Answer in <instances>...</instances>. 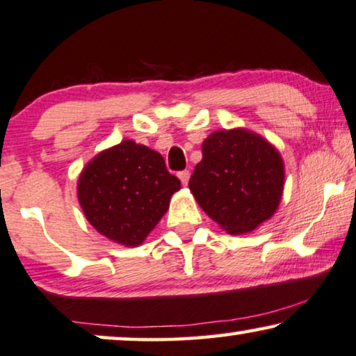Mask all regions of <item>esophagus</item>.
<instances>
[{
	"label": "esophagus",
	"mask_w": 356,
	"mask_h": 356,
	"mask_svg": "<svg viewBox=\"0 0 356 356\" xmlns=\"http://www.w3.org/2000/svg\"><path fill=\"white\" fill-rule=\"evenodd\" d=\"M179 179H181V182L184 184V186H187L188 179H191V172H188L187 169L186 170H181V172H179Z\"/></svg>",
	"instance_id": "obj_1"
}]
</instances>
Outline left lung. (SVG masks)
I'll list each match as a JSON object with an SVG mask.
<instances>
[{
	"label": "left lung",
	"mask_w": 356,
	"mask_h": 356,
	"mask_svg": "<svg viewBox=\"0 0 356 356\" xmlns=\"http://www.w3.org/2000/svg\"><path fill=\"white\" fill-rule=\"evenodd\" d=\"M202 153L188 187L211 220L238 234L273 215L285 170L280 153L268 141L248 130H222L203 141Z\"/></svg>",
	"instance_id": "1"
}]
</instances>
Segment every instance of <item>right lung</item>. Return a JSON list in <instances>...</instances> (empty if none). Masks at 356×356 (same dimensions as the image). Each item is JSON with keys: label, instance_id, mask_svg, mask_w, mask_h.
<instances>
[{"label": "right lung", "instance_id": "obj_1", "mask_svg": "<svg viewBox=\"0 0 356 356\" xmlns=\"http://www.w3.org/2000/svg\"><path fill=\"white\" fill-rule=\"evenodd\" d=\"M181 181L156 151L125 140L102 151L81 172L78 198L88 221L106 238L138 245L168 211Z\"/></svg>", "mask_w": 356, "mask_h": 356}]
</instances>
